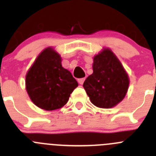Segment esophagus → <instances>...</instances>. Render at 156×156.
I'll list each match as a JSON object with an SVG mask.
<instances>
[{
  "instance_id": "34e87169",
  "label": "esophagus",
  "mask_w": 156,
  "mask_h": 156,
  "mask_svg": "<svg viewBox=\"0 0 156 156\" xmlns=\"http://www.w3.org/2000/svg\"><path fill=\"white\" fill-rule=\"evenodd\" d=\"M85 78H79V79H78V83L80 84V85H82V84L84 83V81H85Z\"/></svg>"
}]
</instances>
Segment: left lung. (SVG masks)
<instances>
[{
  "label": "left lung",
  "instance_id": "obj_1",
  "mask_svg": "<svg viewBox=\"0 0 156 156\" xmlns=\"http://www.w3.org/2000/svg\"><path fill=\"white\" fill-rule=\"evenodd\" d=\"M93 73L83 84L92 104L99 108H111L125 97L129 78L121 63L109 49L95 55Z\"/></svg>",
  "mask_w": 156,
  "mask_h": 156
}]
</instances>
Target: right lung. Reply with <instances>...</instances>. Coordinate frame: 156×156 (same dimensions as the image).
I'll return each instance as SVG.
<instances>
[{
  "instance_id": "1",
  "label": "right lung",
  "mask_w": 156,
  "mask_h": 156,
  "mask_svg": "<svg viewBox=\"0 0 156 156\" xmlns=\"http://www.w3.org/2000/svg\"><path fill=\"white\" fill-rule=\"evenodd\" d=\"M26 90L36 106L54 110L68 102L78 85L71 73L61 65V57L54 49H45L26 74Z\"/></svg>"
}]
</instances>
